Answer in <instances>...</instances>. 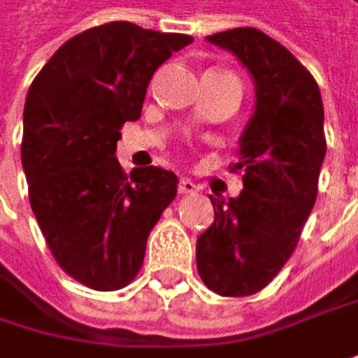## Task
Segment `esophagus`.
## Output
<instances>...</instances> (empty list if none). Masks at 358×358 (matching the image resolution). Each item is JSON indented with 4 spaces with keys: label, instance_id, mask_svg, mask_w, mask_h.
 I'll list each match as a JSON object with an SVG mask.
<instances>
[{
    "label": "esophagus",
    "instance_id": "esophagus-1",
    "mask_svg": "<svg viewBox=\"0 0 358 358\" xmlns=\"http://www.w3.org/2000/svg\"><path fill=\"white\" fill-rule=\"evenodd\" d=\"M199 187L191 181V179H181L179 181V193L181 195H193V193H197Z\"/></svg>",
    "mask_w": 358,
    "mask_h": 358
}]
</instances>
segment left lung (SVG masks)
Masks as SVG:
<instances>
[{
  "instance_id": "8db88e82",
  "label": "left lung",
  "mask_w": 358,
  "mask_h": 358,
  "mask_svg": "<svg viewBox=\"0 0 358 358\" xmlns=\"http://www.w3.org/2000/svg\"><path fill=\"white\" fill-rule=\"evenodd\" d=\"M229 50L256 82V110L240 138L243 189L211 197L215 220L197 240V272L222 296H252L290 259L318 193L327 155L324 108L313 74L256 27L207 36Z\"/></svg>"
}]
</instances>
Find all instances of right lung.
Returning <instances> with one entry per match:
<instances>
[{"label": "right lung", "mask_w": 358, "mask_h": 358, "mask_svg": "<svg viewBox=\"0 0 358 358\" xmlns=\"http://www.w3.org/2000/svg\"><path fill=\"white\" fill-rule=\"evenodd\" d=\"M191 42L131 22L90 27L60 45L27 90L29 206L58 266L92 290L133 282L151 229L177 195L175 173L151 165L127 175L115 155L155 70Z\"/></svg>", "instance_id": "right-lung-1"}]
</instances>
